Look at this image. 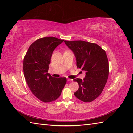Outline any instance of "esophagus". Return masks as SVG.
Returning <instances> with one entry per match:
<instances>
[{
  "instance_id": "obj_1",
  "label": "esophagus",
  "mask_w": 133,
  "mask_h": 133,
  "mask_svg": "<svg viewBox=\"0 0 133 133\" xmlns=\"http://www.w3.org/2000/svg\"><path fill=\"white\" fill-rule=\"evenodd\" d=\"M67 80H68V82H72V81H73V79H67Z\"/></svg>"
}]
</instances>
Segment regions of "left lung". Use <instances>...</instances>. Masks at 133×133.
Instances as JSON below:
<instances>
[{
	"label": "left lung",
	"instance_id": "8db88e82",
	"mask_svg": "<svg viewBox=\"0 0 133 133\" xmlns=\"http://www.w3.org/2000/svg\"><path fill=\"white\" fill-rule=\"evenodd\" d=\"M74 53L76 66L86 71L85 77L76 78L78 90L74 94L84 102H91L102 93L109 75V63L105 51L96 44L83 41H64Z\"/></svg>",
	"mask_w": 133,
	"mask_h": 133
}]
</instances>
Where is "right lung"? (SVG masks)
Returning <instances> with one entry per match:
<instances>
[{"mask_svg":"<svg viewBox=\"0 0 133 133\" xmlns=\"http://www.w3.org/2000/svg\"><path fill=\"white\" fill-rule=\"evenodd\" d=\"M63 41L55 37L39 39L32 43L24 58L23 71L28 85L44 103L57 100L66 83V78H54L48 73L53 51Z\"/></svg>","mask_w":133,"mask_h":133,"instance_id":"right-lung-1","label":"right lung"}]
</instances>
